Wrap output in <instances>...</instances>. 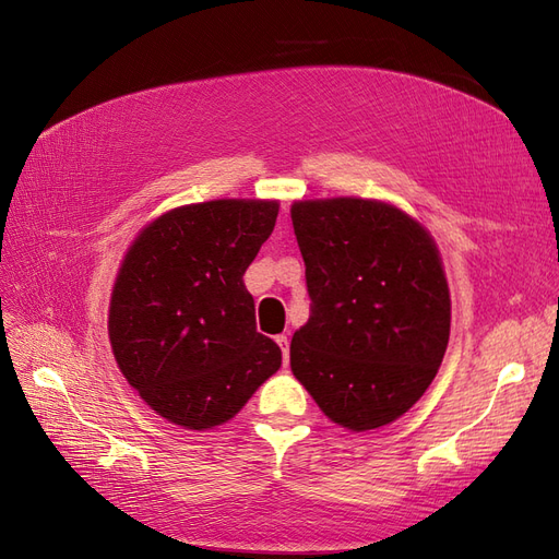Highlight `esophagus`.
Listing matches in <instances>:
<instances>
[{
    "label": "esophagus",
    "mask_w": 559,
    "mask_h": 559,
    "mask_svg": "<svg viewBox=\"0 0 559 559\" xmlns=\"http://www.w3.org/2000/svg\"><path fill=\"white\" fill-rule=\"evenodd\" d=\"M275 341H277V345L282 347V359H284V366H286V364H289V337H286V335L282 333V335L275 337Z\"/></svg>",
    "instance_id": "esophagus-1"
}]
</instances>
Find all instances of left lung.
<instances>
[{
	"instance_id": "left-lung-1",
	"label": "left lung",
	"mask_w": 559,
	"mask_h": 559,
	"mask_svg": "<svg viewBox=\"0 0 559 559\" xmlns=\"http://www.w3.org/2000/svg\"><path fill=\"white\" fill-rule=\"evenodd\" d=\"M310 319L292 337V370L331 421L368 431L408 413L438 373L450 289L429 230L366 198L298 200Z\"/></svg>"
}]
</instances>
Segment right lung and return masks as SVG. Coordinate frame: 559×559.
<instances>
[{
	"label": "right lung",
	"instance_id": "1",
	"mask_svg": "<svg viewBox=\"0 0 559 559\" xmlns=\"http://www.w3.org/2000/svg\"><path fill=\"white\" fill-rule=\"evenodd\" d=\"M277 212V200L181 205L128 247L109 302L111 352L167 421L193 431L224 425L282 366L242 282Z\"/></svg>",
	"mask_w": 559,
	"mask_h": 559
}]
</instances>
